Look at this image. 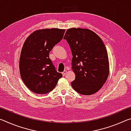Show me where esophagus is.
Here are the masks:
<instances>
[{"mask_svg": "<svg viewBox=\"0 0 131 131\" xmlns=\"http://www.w3.org/2000/svg\"><path fill=\"white\" fill-rule=\"evenodd\" d=\"M66 73H67V71H66V70H64L63 72L62 73L63 76H65V75L66 74Z\"/></svg>", "mask_w": 131, "mask_h": 131, "instance_id": "34e87169", "label": "esophagus"}]
</instances>
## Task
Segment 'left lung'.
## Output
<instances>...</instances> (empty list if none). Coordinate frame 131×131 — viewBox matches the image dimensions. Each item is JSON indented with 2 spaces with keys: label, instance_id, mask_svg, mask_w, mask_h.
<instances>
[{
  "label": "left lung",
  "instance_id": "1",
  "mask_svg": "<svg viewBox=\"0 0 131 131\" xmlns=\"http://www.w3.org/2000/svg\"><path fill=\"white\" fill-rule=\"evenodd\" d=\"M72 54L75 80L71 83L79 94L90 95L102 87L109 73V62L102 40L88 29H69L63 37Z\"/></svg>",
  "mask_w": 131,
  "mask_h": 131
}]
</instances>
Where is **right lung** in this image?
Instances as JSON below:
<instances>
[{"label":"right lung","instance_id":"1","mask_svg":"<svg viewBox=\"0 0 131 131\" xmlns=\"http://www.w3.org/2000/svg\"><path fill=\"white\" fill-rule=\"evenodd\" d=\"M65 30L44 29L35 31L24 42L19 67L21 79L32 92L45 94L54 89L62 77L49 58L54 46L63 37Z\"/></svg>","mask_w":131,"mask_h":131}]
</instances>
